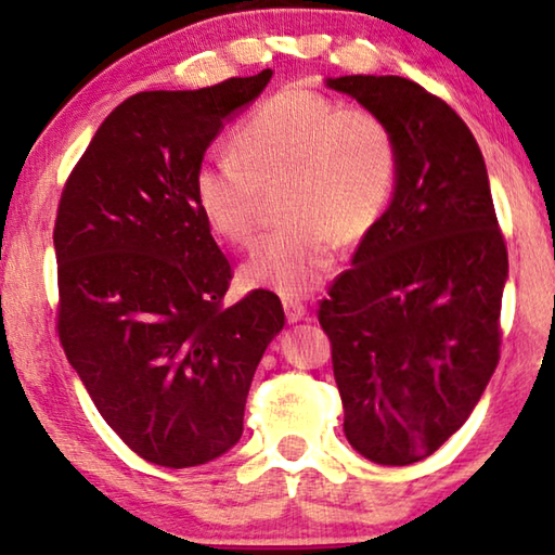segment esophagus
<instances>
[{"label": "esophagus", "instance_id": "34e87169", "mask_svg": "<svg viewBox=\"0 0 555 555\" xmlns=\"http://www.w3.org/2000/svg\"><path fill=\"white\" fill-rule=\"evenodd\" d=\"M284 314H286L288 324L301 322V319L307 317V307H304V304L296 301V299H284Z\"/></svg>", "mask_w": 555, "mask_h": 555}]
</instances>
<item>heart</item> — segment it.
I'll list each match as a JSON object with an SVG mask.
<instances>
[{
    "label": "heart",
    "instance_id": "1",
    "mask_svg": "<svg viewBox=\"0 0 555 555\" xmlns=\"http://www.w3.org/2000/svg\"><path fill=\"white\" fill-rule=\"evenodd\" d=\"M231 145L233 155H210L196 168V203L218 236L244 248L259 229L263 191L286 183L281 210L292 223L259 241L244 279L288 299L322 284L337 244L354 246L377 229L400 183L392 125L301 85L263 98Z\"/></svg>",
    "mask_w": 555,
    "mask_h": 555
}]
</instances>
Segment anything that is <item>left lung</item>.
<instances>
[{"mask_svg": "<svg viewBox=\"0 0 555 555\" xmlns=\"http://www.w3.org/2000/svg\"><path fill=\"white\" fill-rule=\"evenodd\" d=\"M326 85L400 140L395 198L319 304V324L349 444L372 463L410 465L463 427L493 377L508 248L480 147L444 100L397 75Z\"/></svg>", "mask_w": 555, "mask_h": 555, "instance_id": "8db88e82", "label": "left lung"}]
</instances>
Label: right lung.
<instances>
[{"label":"right lung","instance_id":"add662e5","mask_svg":"<svg viewBox=\"0 0 555 555\" xmlns=\"http://www.w3.org/2000/svg\"><path fill=\"white\" fill-rule=\"evenodd\" d=\"M271 75L138 92L103 120L62 189V349L147 463L178 470L231 450L256 366L284 330L276 294L223 301L233 271L193 193L210 140Z\"/></svg>","mask_w":555,"mask_h":555}]
</instances>
